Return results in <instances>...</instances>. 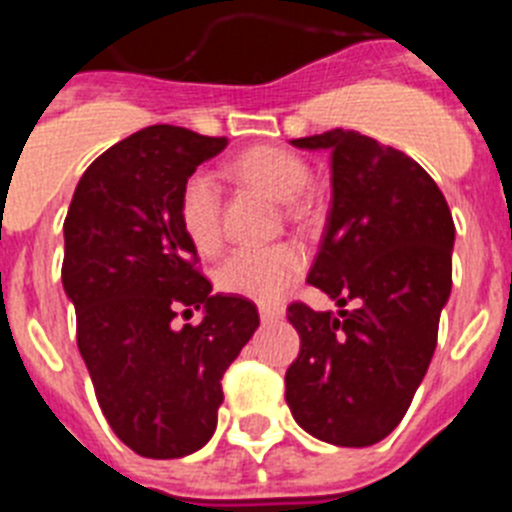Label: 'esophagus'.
Masks as SVG:
<instances>
[{"label":"esophagus","instance_id":"esophagus-1","mask_svg":"<svg viewBox=\"0 0 512 512\" xmlns=\"http://www.w3.org/2000/svg\"><path fill=\"white\" fill-rule=\"evenodd\" d=\"M259 312L264 323H277V320L284 318V307L279 305H261Z\"/></svg>","mask_w":512,"mask_h":512}]
</instances>
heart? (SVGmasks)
<instances>
[{
	"label": "heart",
	"mask_w": 512,
	"mask_h": 512,
	"mask_svg": "<svg viewBox=\"0 0 512 512\" xmlns=\"http://www.w3.org/2000/svg\"><path fill=\"white\" fill-rule=\"evenodd\" d=\"M228 176L238 184L259 189L271 200L284 202V215L295 223L310 220L315 205L302 189L310 182V166L277 146H253L228 164ZM179 223L200 253H215L223 243V200L215 179L194 171L179 189ZM305 269V253L295 243H271L264 248H238L217 266L215 282L228 295L274 305L287 295Z\"/></svg>",
	"instance_id": "b5f03b06"
}]
</instances>
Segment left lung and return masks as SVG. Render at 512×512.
Returning a JSON list of instances; mask_svg holds the SVG:
<instances>
[{
	"label": "left lung",
	"instance_id": "left-lung-1",
	"mask_svg": "<svg viewBox=\"0 0 512 512\" xmlns=\"http://www.w3.org/2000/svg\"><path fill=\"white\" fill-rule=\"evenodd\" d=\"M328 148L333 202L307 282L351 310L287 307L300 333L287 405L310 436L372 446L408 413L451 295L454 220L428 171L356 130L292 140Z\"/></svg>",
	"mask_w": 512,
	"mask_h": 512
}]
</instances>
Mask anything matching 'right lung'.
I'll return each mask as SVG.
<instances>
[{
  "mask_svg": "<svg viewBox=\"0 0 512 512\" xmlns=\"http://www.w3.org/2000/svg\"><path fill=\"white\" fill-rule=\"evenodd\" d=\"M225 143L174 125L138 130L94 158L63 220L81 359L115 436L148 459L210 441L225 369L259 328L251 300L212 295L179 223L184 179ZM192 306L206 307L203 323L176 329Z\"/></svg>",
  "mask_w": 512,
  "mask_h": 512,
  "instance_id": "right-lung-1",
  "label": "right lung"
}]
</instances>
